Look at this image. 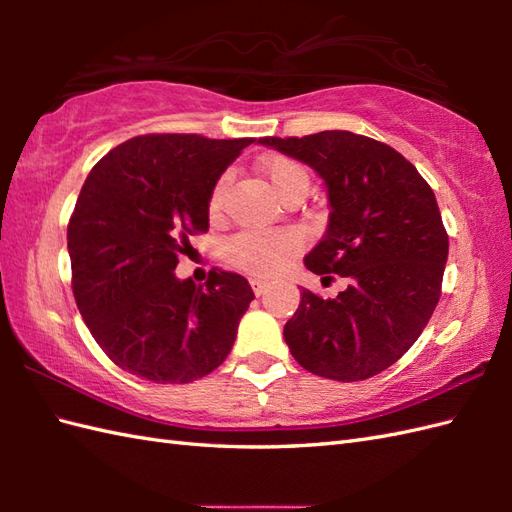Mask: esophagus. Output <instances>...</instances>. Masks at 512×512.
<instances>
[{"instance_id": "obj_1", "label": "esophagus", "mask_w": 512, "mask_h": 512, "mask_svg": "<svg viewBox=\"0 0 512 512\" xmlns=\"http://www.w3.org/2000/svg\"><path fill=\"white\" fill-rule=\"evenodd\" d=\"M250 288H253V292L257 297H262L264 292H266V288H268V284L266 281H262V279H250Z\"/></svg>"}]
</instances>
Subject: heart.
<instances>
[{
    "instance_id": "obj_1",
    "label": "heart",
    "mask_w": 512,
    "mask_h": 512,
    "mask_svg": "<svg viewBox=\"0 0 512 512\" xmlns=\"http://www.w3.org/2000/svg\"><path fill=\"white\" fill-rule=\"evenodd\" d=\"M270 189L281 202L290 198H303L310 187V176L297 160L286 156H268L259 162ZM228 180L222 176L211 191L209 209L217 213L224 204ZM301 239L292 231H242L226 242V262L248 275L268 277L284 266L286 259L299 248Z\"/></svg>"
}]
</instances>
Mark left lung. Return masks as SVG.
<instances>
[{
  "instance_id": "8db88e82",
  "label": "left lung",
  "mask_w": 512,
  "mask_h": 512,
  "mask_svg": "<svg viewBox=\"0 0 512 512\" xmlns=\"http://www.w3.org/2000/svg\"><path fill=\"white\" fill-rule=\"evenodd\" d=\"M259 143L323 178L328 231L303 262L314 275L347 279L334 299L301 290L284 328L292 356L341 383L380 374L418 341L438 306L449 235L436 195L405 156L374 138L332 129Z\"/></svg>"
}]
</instances>
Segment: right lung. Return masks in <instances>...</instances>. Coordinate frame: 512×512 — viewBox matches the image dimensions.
Instances as JSON below:
<instances>
[{"mask_svg":"<svg viewBox=\"0 0 512 512\" xmlns=\"http://www.w3.org/2000/svg\"><path fill=\"white\" fill-rule=\"evenodd\" d=\"M255 138L147 134L92 167L68 224L72 292L96 343L151 383H191L224 363L255 299L248 281L213 268L178 279L189 235L209 231V200Z\"/></svg>","mask_w":512,"mask_h":512,"instance_id":"1","label":"right lung"}]
</instances>
